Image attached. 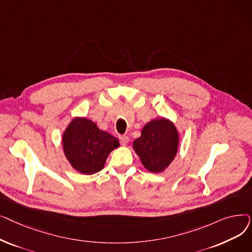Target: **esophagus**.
<instances>
[{
    "instance_id": "obj_1",
    "label": "esophagus",
    "mask_w": 252,
    "mask_h": 252,
    "mask_svg": "<svg viewBox=\"0 0 252 252\" xmlns=\"http://www.w3.org/2000/svg\"><path fill=\"white\" fill-rule=\"evenodd\" d=\"M119 141H121L122 145L126 146V145L128 143V137L127 136H119Z\"/></svg>"
}]
</instances>
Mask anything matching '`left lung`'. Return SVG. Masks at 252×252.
Instances as JSON below:
<instances>
[{
	"label": "left lung",
	"mask_w": 252,
	"mask_h": 252,
	"mask_svg": "<svg viewBox=\"0 0 252 252\" xmlns=\"http://www.w3.org/2000/svg\"><path fill=\"white\" fill-rule=\"evenodd\" d=\"M133 147L145 168L151 173H161L177 155L178 130L169 119H153L145 125L141 137L134 141Z\"/></svg>",
	"instance_id": "1"
}]
</instances>
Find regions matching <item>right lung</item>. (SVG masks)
Here are the masks:
<instances>
[{"instance_id": "1", "label": "right lung", "mask_w": 252, "mask_h": 252, "mask_svg": "<svg viewBox=\"0 0 252 252\" xmlns=\"http://www.w3.org/2000/svg\"><path fill=\"white\" fill-rule=\"evenodd\" d=\"M64 154L71 166L84 175L100 171L109 153L119 146V141L99 129L85 117H75L62 136Z\"/></svg>"}]
</instances>
